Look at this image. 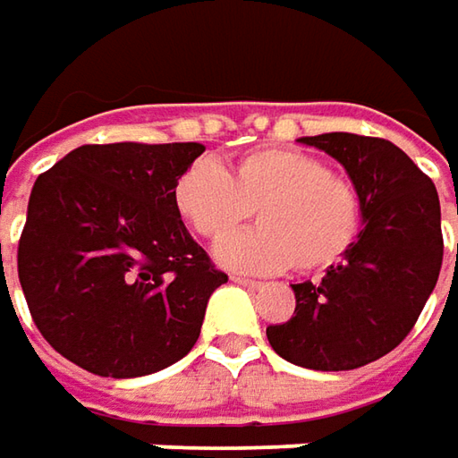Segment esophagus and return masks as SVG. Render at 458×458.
Instances as JSON below:
<instances>
[{"mask_svg":"<svg viewBox=\"0 0 458 458\" xmlns=\"http://www.w3.org/2000/svg\"><path fill=\"white\" fill-rule=\"evenodd\" d=\"M237 285H244V288H252V291H257V288H262V283L259 280H250V277H232Z\"/></svg>","mask_w":458,"mask_h":458,"instance_id":"esophagus-1","label":"esophagus"}]
</instances>
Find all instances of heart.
<instances>
[{
    "label": "heart",
    "mask_w": 458,
    "mask_h": 458,
    "mask_svg": "<svg viewBox=\"0 0 458 458\" xmlns=\"http://www.w3.org/2000/svg\"><path fill=\"white\" fill-rule=\"evenodd\" d=\"M173 206L208 242L233 233L255 210L257 230L216 247L224 267L252 275L336 265L354 247L364 216L357 185L298 148H255L226 170L193 160L173 183Z\"/></svg>",
    "instance_id": "b5f03b06"
}]
</instances>
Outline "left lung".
<instances>
[{
	"instance_id": "left-lung-1",
	"label": "left lung",
	"mask_w": 458,
	"mask_h": 458,
	"mask_svg": "<svg viewBox=\"0 0 458 458\" xmlns=\"http://www.w3.org/2000/svg\"><path fill=\"white\" fill-rule=\"evenodd\" d=\"M339 160L361 196V232L318 283H298L291 321L267 326L283 360L342 372L403 342L436 288L444 259L441 203L433 181L397 145L328 132L301 137Z\"/></svg>"
}]
</instances>
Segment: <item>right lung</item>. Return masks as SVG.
I'll return each mask as SVG.
<instances>
[{
	"label": "right lung",
	"mask_w": 458,
	"mask_h": 458,
	"mask_svg": "<svg viewBox=\"0 0 458 458\" xmlns=\"http://www.w3.org/2000/svg\"><path fill=\"white\" fill-rule=\"evenodd\" d=\"M199 142L81 145L32 185L17 273L58 354L101 377L160 372L193 349L226 283L173 206Z\"/></svg>",
	"instance_id": "add662e5"
}]
</instances>
